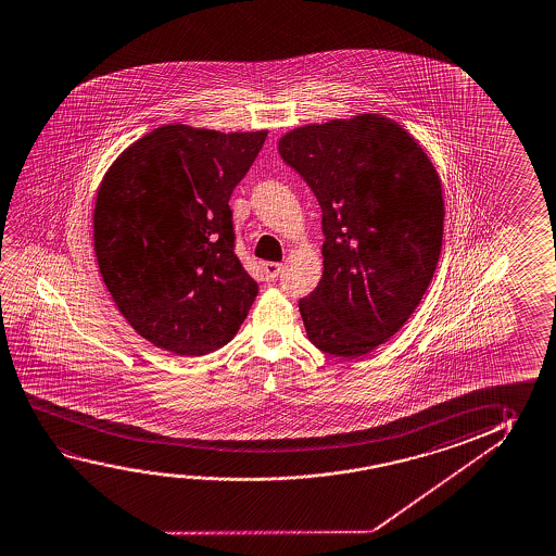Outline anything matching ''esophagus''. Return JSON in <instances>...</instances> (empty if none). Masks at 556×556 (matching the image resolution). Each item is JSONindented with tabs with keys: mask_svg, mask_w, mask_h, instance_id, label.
Masks as SVG:
<instances>
[{
	"mask_svg": "<svg viewBox=\"0 0 556 556\" xmlns=\"http://www.w3.org/2000/svg\"><path fill=\"white\" fill-rule=\"evenodd\" d=\"M281 271V264H275V262H267V264H264V274L267 281H275Z\"/></svg>",
	"mask_w": 556,
	"mask_h": 556,
	"instance_id": "1",
	"label": "esophagus"
}]
</instances>
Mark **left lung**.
<instances>
[{
  "label": "left lung",
  "mask_w": 556,
  "mask_h": 556,
  "mask_svg": "<svg viewBox=\"0 0 556 556\" xmlns=\"http://www.w3.org/2000/svg\"><path fill=\"white\" fill-rule=\"evenodd\" d=\"M279 155L321 207L324 275L299 301L306 336L328 355H366L410 318L437 269V170L405 129L378 114L292 129Z\"/></svg>",
  "instance_id": "left-lung-1"
}]
</instances>
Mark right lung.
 <instances>
[{
	"label": "right lung",
	"instance_id": "obj_1",
	"mask_svg": "<svg viewBox=\"0 0 556 556\" xmlns=\"http://www.w3.org/2000/svg\"><path fill=\"white\" fill-rule=\"evenodd\" d=\"M267 131L220 134L168 124L128 147L94 205V252L137 333L201 356L237 336L257 285L235 254L228 200Z\"/></svg>",
	"mask_w": 556,
	"mask_h": 556
}]
</instances>
